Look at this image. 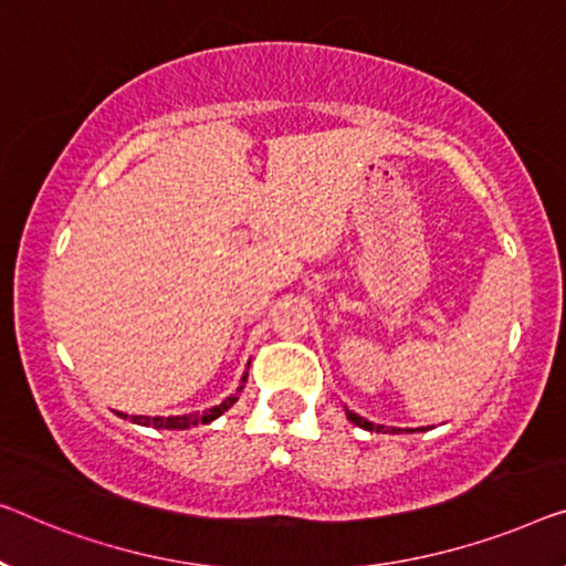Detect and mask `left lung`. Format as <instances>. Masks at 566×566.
Listing matches in <instances>:
<instances>
[{
	"label": "left lung",
	"instance_id": "obj_1",
	"mask_svg": "<svg viewBox=\"0 0 566 566\" xmlns=\"http://www.w3.org/2000/svg\"><path fill=\"white\" fill-rule=\"evenodd\" d=\"M345 415H348V419L353 421V424H358V427H364V429H368V432H401V429H396V427H381V424H374V421H368V419H364V417H358L356 411H350V409H345ZM407 432H415V429H407Z\"/></svg>",
	"mask_w": 566,
	"mask_h": 566
}]
</instances>
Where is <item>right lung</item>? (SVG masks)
<instances>
[{
    "label": "right lung",
    "instance_id": "obj_1",
    "mask_svg": "<svg viewBox=\"0 0 566 566\" xmlns=\"http://www.w3.org/2000/svg\"><path fill=\"white\" fill-rule=\"evenodd\" d=\"M247 378H249V374H243L241 386L235 389V394H231L229 399L218 403V407L206 409L202 415H185V417H167V419L165 417H129V419L134 421V424H145V427H155V429H190V427H198V424H208V421L221 417L223 411H229L233 403L239 401V394L243 391V384H247ZM116 415L126 419V415H122V411H116Z\"/></svg>",
    "mask_w": 566,
    "mask_h": 566
}]
</instances>
